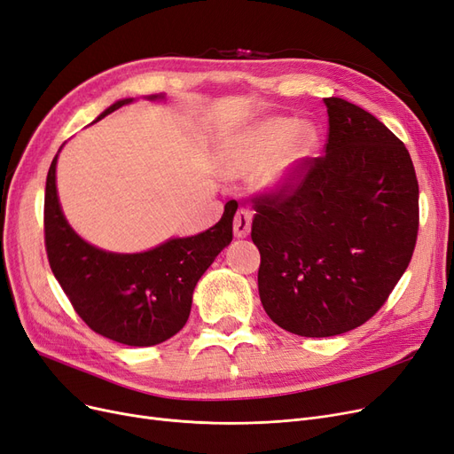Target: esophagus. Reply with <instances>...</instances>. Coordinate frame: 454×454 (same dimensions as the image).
<instances>
[{
    "instance_id": "1",
    "label": "esophagus",
    "mask_w": 454,
    "mask_h": 454,
    "mask_svg": "<svg viewBox=\"0 0 454 454\" xmlns=\"http://www.w3.org/2000/svg\"><path fill=\"white\" fill-rule=\"evenodd\" d=\"M250 224H253V213L247 209H238L236 216H233V236L236 238H247L250 233Z\"/></svg>"
}]
</instances>
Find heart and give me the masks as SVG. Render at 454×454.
Returning a JSON list of instances; mask_svg holds the SVG:
<instances>
[{"mask_svg":"<svg viewBox=\"0 0 454 454\" xmlns=\"http://www.w3.org/2000/svg\"><path fill=\"white\" fill-rule=\"evenodd\" d=\"M317 147V132L286 117H271L230 140L221 153V170L238 177L256 166V184L267 191L288 187L299 166Z\"/></svg>","mask_w":454,"mask_h":454,"instance_id":"b5f03b06","label":"heart"}]
</instances>
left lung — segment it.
I'll list each match as a JSON object with an SVG mask.
<instances>
[{
    "instance_id": "8db88e82",
    "label": "left lung",
    "mask_w": 454,
    "mask_h": 454,
    "mask_svg": "<svg viewBox=\"0 0 454 454\" xmlns=\"http://www.w3.org/2000/svg\"><path fill=\"white\" fill-rule=\"evenodd\" d=\"M325 155L288 187L254 198L258 290L271 320L301 337H334L383 307L408 270L419 183L406 145L344 98H324Z\"/></svg>"
}]
</instances>
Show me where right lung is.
Instances as JSON below:
<instances>
[{"instance_id": "right-lung-1", "label": "right lung", "mask_w": 454, "mask_h": 454, "mask_svg": "<svg viewBox=\"0 0 454 454\" xmlns=\"http://www.w3.org/2000/svg\"><path fill=\"white\" fill-rule=\"evenodd\" d=\"M130 100H117L97 120ZM56 162L58 155L46 177L44 245L50 270L76 314L95 333L127 346H155L174 337L189 320L196 282L233 238V200L221 221L198 236L176 238L138 254L106 253L83 241L65 221Z\"/></svg>"}]
</instances>
